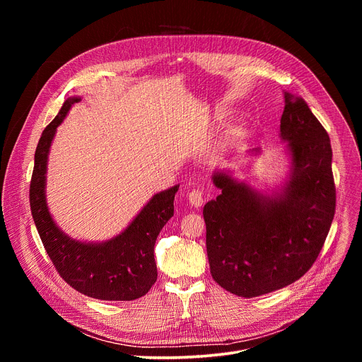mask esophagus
Wrapping results in <instances>:
<instances>
[{"label": "esophagus", "instance_id": "1", "mask_svg": "<svg viewBox=\"0 0 362 362\" xmlns=\"http://www.w3.org/2000/svg\"><path fill=\"white\" fill-rule=\"evenodd\" d=\"M189 203L193 206V208H200V206L203 204V194H202V190L200 189H193L189 192Z\"/></svg>", "mask_w": 362, "mask_h": 362}]
</instances>
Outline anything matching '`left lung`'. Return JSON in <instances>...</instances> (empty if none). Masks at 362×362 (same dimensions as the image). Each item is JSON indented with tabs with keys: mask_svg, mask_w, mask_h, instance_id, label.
<instances>
[{
	"mask_svg": "<svg viewBox=\"0 0 362 362\" xmlns=\"http://www.w3.org/2000/svg\"><path fill=\"white\" fill-rule=\"evenodd\" d=\"M284 98L279 136L286 143L288 177L261 192L230 170H215L212 180L222 193L203 208L211 274L243 298L303 276L317 261L335 214L329 136L302 97L284 91Z\"/></svg>",
	"mask_w": 362,
	"mask_h": 362,
	"instance_id": "8db88e82",
	"label": "left lung"
}]
</instances>
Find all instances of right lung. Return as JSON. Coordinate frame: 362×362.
I'll list each match as a JSON object with an SVG mask.
<instances>
[{
    "label": "right lung",
    "mask_w": 362,
    "mask_h": 362,
    "mask_svg": "<svg viewBox=\"0 0 362 362\" xmlns=\"http://www.w3.org/2000/svg\"><path fill=\"white\" fill-rule=\"evenodd\" d=\"M80 100L69 97L40 137L30 185L33 219L49 259L70 286L95 299L133 300L146 295L158 279L154 243L173 216L179 185L153 194L127 228L109 240L87 242L64 233L47 204V162L57 127Z\"/></svg>",
    "instance_id": "obj_1"
}]
</instances>
